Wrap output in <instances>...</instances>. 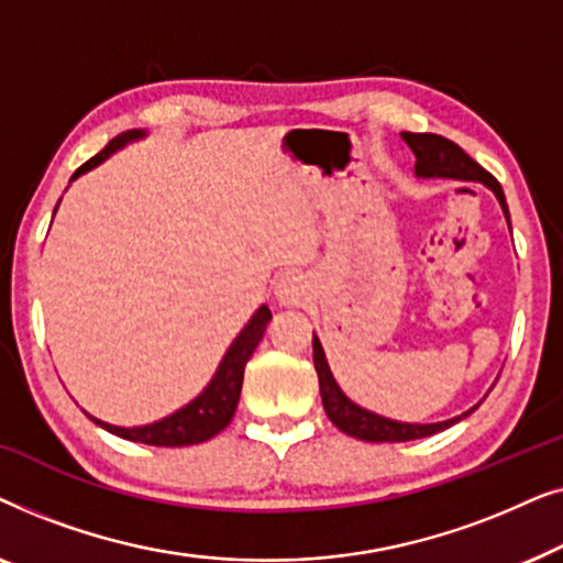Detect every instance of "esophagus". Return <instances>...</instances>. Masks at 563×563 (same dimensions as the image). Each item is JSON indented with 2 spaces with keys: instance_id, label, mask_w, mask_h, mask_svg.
Here are the masks:
<instances>
[{
  "instance_id": "obj_1",
  "label": "esophagus",
  "mask_w": 563,
  "mask_h": 563,
  "mask_svg": "<svg viewBox=\"0 0 563 563\" xmlns=\"http://www.w3.org/2000/svg\"><path fill=\"white\" fill-rule=\"evenodd\" d=\"M276 299H279L284 307L302 305L305 299H307V282H305V276L302 274H295V272L284 274L282 279H279V284H276Z\"/></svg>"
}]
</instances>
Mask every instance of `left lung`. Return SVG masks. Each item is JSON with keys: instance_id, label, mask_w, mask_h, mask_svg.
Instances as JSON below:
<instances>
[{"instance_id": "1", "label": "left lung", "mask_w": 563, "mask_h": 563, "mask_svg": "<svg viewBox=\"0 0 563 563\" xmlns=\"http://www.w3.org/2000/svg\"><path fill=\"white\" fill-rule=\"evenodd\" d=\"M402 141L410 145L415 158V172L418 176H443V179H466V181H482L495 191L499 205H503L505 218L510 222V214H507V202L503 195V187L492 176L487 168H482L472 156H466L464 151L459 148L456 143L449 141V137L435 135V133H402ZM312 358H314V372H318L320 382V397L322 407H325L330 422L335 428H341L343 433H349L358 441H372V443H399V441H415V438H428L433 433H441V430L451 428L453 422L461 418L445 420V422H433V426H410V422H397L387 420L382 415H374L368 410H361L358 405H353L349 397L338 389V384L330 374L325 353H322V345L318 338H312ZM476 410V407H474ZM468 410V412H474ZM466 412V415H468Z\"/></svg>"}]
</instances>
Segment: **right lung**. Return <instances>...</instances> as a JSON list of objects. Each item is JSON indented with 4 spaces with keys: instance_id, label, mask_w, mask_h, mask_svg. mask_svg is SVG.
Segmentation results:
<instances>
[{
    "instance_id": "obj_1",
    "label": "right lung",
    "mask_w": 563,
    "mask_h": 563,
    "mask_svg": "<svg viewBox=\"0 0 563 563\" xmlns=\"http://www.w3.org/2000/svg\"><path fill=\"white\" fill-rule=\"evenodd\" d=\"M133 137H141V133H128L114 137V141L107 143V148L102 153H97L95 158H89L87 164H81L76 168V176L89 172L97 164L110 156L112 151H118L125 141H133ZM268 320H272V310L268 307H261V310L253 314L249 325L243 328V333L235 338V343L230 345L225 358L214 374V379L210 382L202 395H199L195 402L184 407V410L174 412L172 418H164L153 426H143V428H118V426H107V422L95 420L97 426H102L110 433L128 438L133 443H145V445H168V449H176V445H195V443H205L210 441L212 435H218L222 428H228V422L233 420L238 399H241V387H243V372L249 358L256 351V345L261 343V338L266 333Z\"/></svg>"
}]
</instances>
